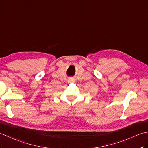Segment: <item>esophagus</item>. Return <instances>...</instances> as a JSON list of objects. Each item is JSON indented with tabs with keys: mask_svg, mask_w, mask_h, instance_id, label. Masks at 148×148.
Listing matches in <instances>:
<instances>
[{
	"mask_svg": "<svg viewBox=\"0 0 148 148\" xmlns=\"http://www.w3.org/2000/svg\"><path fill=\"white\" fill-rule=\"evenodd\" d=\"M74 81H75V80H74V78H72V77H70V78H69V79H68V82H69V83L74 82Z\"/></svg>",
	"mask_w": 148,
	"mask_h": 148,
	"instance_id": "34e87169",
	"label": "esophagus"
}]
</instances>
